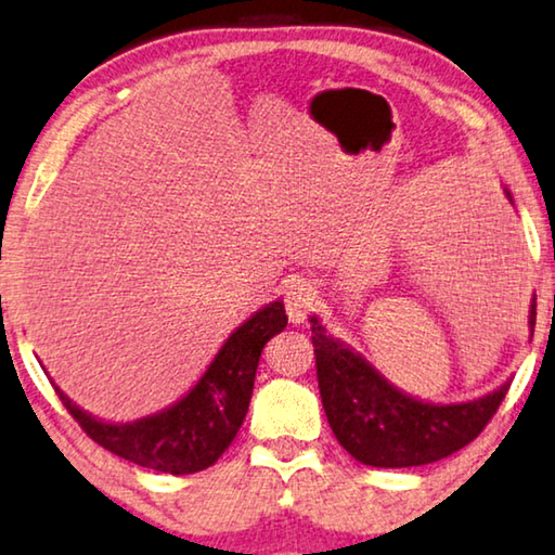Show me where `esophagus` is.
I'll list each match as a JSON object with an SVG mask.
<instances>
[{"instance_id": "esophagus-1", "label": "esophagus", "mask_w": 555, "mask_h": 555, "mask_svg": "<svg viewBox=\"0 0 555 555\" xmlns=\"http://www.w3.org/2000/svg\"><path fill=\"white\" fill-rule=\"evenodd\" d=\"M314 302H318V293H314V287L310 283L300 280V283L289 285L285 293V310L289 322H293V325H302L307 314L312 312Z\"/></svg>"}]
</instances>
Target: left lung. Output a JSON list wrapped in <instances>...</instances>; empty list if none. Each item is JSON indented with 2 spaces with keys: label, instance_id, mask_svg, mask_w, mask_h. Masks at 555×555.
Instances as JSON below:
<instances>
[{
  "label": "left lung",
  "instance_id": "1",
  "mask_svg": "<svg viewBox=\"0 0 555 555\" xmlns=\"http://www.w3.org/2000/svg\"><path fill=\"white\" fill-rule=\"evenodd\" d=\"M310 322L327 422L347 454L366 466H422L454 454L479 437L508 391L506 382L474 402H422L389 385L360 352L330 337L318 318ZM528 327L533 335L535 297Z\"/></svg>",
  "mask_w": 555,
  "mask_h": 555
}]
</instances>
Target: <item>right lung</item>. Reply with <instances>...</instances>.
Returning <instances> with one entry per match:
<instances>
[{
  "label": "right lung",
  "instance_id": "right-lung-1",
  "mask_svg": "<svg viewBox=\"0 0 555 555\" xmlns=\"http://www.w3.org/2000/svg\"><path fill=\"white\" fill-rule=\"evenodd\" d=\"M287 327L285 305L275 300L245 320L220 347L189 395L164 412L126 424L93 420L62 389L56 395L99 447L160 474H195L223 456L248 414L260 352Z\"/></svg>",
  "mask_w": 555,
  "mask_h": 555
}]
</instances>
